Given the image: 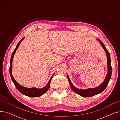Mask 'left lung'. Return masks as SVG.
Returning <instances> with one entry per match:
<instances>
[{"instance_id": "8db88e82", "label": "left lung", "mask_w": 120, "mask_h": 120, "mask_svg": "<svg viewBox=\"0 0 120 120\" xmlns=\"http://www.w3.org/2000/svg\"><path fill=\"white\" fill-rule=\"evenodd\" d=\"M98 40L100 41V44H101L102 46L103 47V49H104L105 51V53L106 54L107 56V59H108V73L106 76V77L104 80V81L103 82V83L100 86L94 88V89H89L87 90H79L77 89V88L75 87L72 84L71 82V80L68 77V79L69 82V84H70L72 90L76 93H77L80 96L84 97H91L97 94L101 93L105 89L106 86H108L109 82V81L110 79L111 78V72H112V67L111 66V60H110V54L108 50L105 48V46H104V44L99 39Z\"/></svg>"}]
</instances>
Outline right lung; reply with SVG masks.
Here are the masks:
<instances>
[{
    "mask_svg": "<svg viewBox=\"0 0 120 120\" xmlns=\"http://www.w3.org/2000/svg\"><path fill=\"white\" fill-rule=\"evenodd\" d=\"M24 38H25V37L22 38L21 39V40L18 42L15 49L14 50V51L13 52H12V53L11 54V60H10V75H11V80L12 81V82H13L15 86L16 87V89L18 90L19 91L21 92L22 94H24V95H26L27 96L30 97H39V96H41V95H42L43 94H44V93H45L46 92V91L49 90V86H50V81H51V80L53 76V75L52 76V77L50 78V79L49 82V83L45 87L42 88V89H38L35 87L26 88V87H25L20 85L15 81V80L13 76H12V75L11 74L12 59H13L14 55L16 52V50L18 49L19 46V45H20V43L24 39Z\"/></svg>",
    "mask_w": 120,
    "mask_h": 120,
    "instance_id": "1",
    "label": "right lung"
}]
</instances>
